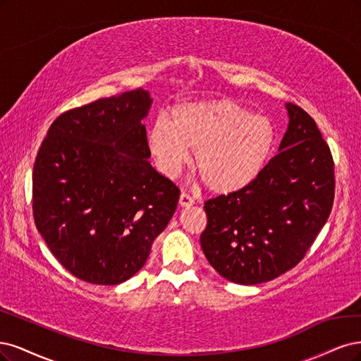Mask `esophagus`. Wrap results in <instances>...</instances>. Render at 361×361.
Listing matches in <instances>:
<instances>
[{
    "mask_svg": "<svg viewBox=\"0 0 361 361\" xmlns=\"http://www.w3.org/2000/svg\"><path fill=\"white\" fill-rule=\"evenodd\" d=\"M195 204V200L192 197V195H189L188 192H181L180 195V205L181 207H192Z\"/></svg>",
    "mask_w": 361,
    "mask_h": 361,
    "instance_id": "esophagus-1",
    "label": "esophagus"
}]
</instances>
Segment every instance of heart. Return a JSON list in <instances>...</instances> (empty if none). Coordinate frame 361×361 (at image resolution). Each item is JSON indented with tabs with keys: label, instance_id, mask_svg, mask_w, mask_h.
Wrapping results in <instances>:
<instances>
[{
	"label": "heart",
	"instance_id": "1",
	"mask_svg": "<svg viewBox=\"0 0 361 361\" xmlns=\"http://www.w3.org/2000/svg\"><path fill=\"white\" fill-rule=\"evenodd\" d=\"M271 121L231 100L184 103L159 117L148 147L166 177H177L196 151L195 168L214 193H232L257 180L273 154Z\"/></svg>",
	"mask_w": 361,
	"mask_h": 361
}]
</instances>
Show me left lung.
Wrapping results in <instances>:
<instances>
[{
    "mask_svg": "<svg viewBox=\"0 0 361 361\" xmlns=\"http://www.w3.org/2000/svg\"><path fill=\"white\" fill-rule=\"evenodd\" d=\"M279 153L246 188L208 200L201 247L213 269L240 285L269 282L306 257L334 201V161L310 115L286 104Z\"/></svg>",
    "mask_w": 361,
    "mask_h": 361,
    "instance_id": "obj_1",
    "label": "left lung"
}]
</instances>
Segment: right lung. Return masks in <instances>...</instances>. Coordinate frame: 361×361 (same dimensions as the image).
Segmentation results:
<instances>
[{
	"label": "right lung",
	"instance_id": "obj_1",
	"mask_svg": "<svg viewBox=\"0 0 361 361\" xmlns=\"http://www.w3.org/2000/svg\"><path fill=\"white\" fill-rule=\"evenodd\" d=\"M149 92L136 88L61 114L32 169V216L67 271L118 285L142 269L180 189L148 161Z\"/></svg>",
	"mask_w": 361,
	"mask_h": 361
}]
</instances>
